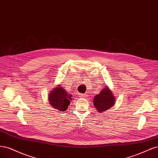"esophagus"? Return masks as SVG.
<instances>
[{"instance_id":"obj_1","label":"esophagus","mask_w":158,"mask_h":158,"mask_svg":"<svg viewBox=\"0 0 158 158\" xmlns=\"http://www.w3.org/2000/svg\"><path fill=\"white\" fill-rule=\"evenodd\" d=\"M86 94H81L79 95V98H85L86 97Z\"/></svg>"}]
</instances>
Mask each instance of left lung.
I'll return each mask as SVG.
<instances>
[{
  "label": "left lung",
  "mask_w": 158,
  "mask_h": 158,
  "mask_svg": "<svg viewBox=\"0 0 158 158\" xmlns=\"http://www.w3.org/2000/svg\"><path fill=\"white\" fill-rule=\"evenodd\" d=\"M115 102V96L108 86H105L100 93L96 94L93 99V104L98 112L103 113L112 108Z\"/></svg>",
  "instance_id": "8db88e82"
}]
</instances>
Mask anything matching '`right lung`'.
<instances>
[{
  "label": "right lung",
  "instance_id": "1",
  "mask_svg": "<svg viewBox=\"0 0 158 158\" xmlns=\"http://www.w3.org/2000/svg\"><path fill=\"white\" fill-rule=\"evenodd\" d=\"M72 95L69 94L61 85H57L50 91L48 98L52 108L59 111H64L68 109L72 100Z\"/></svg>",
  "mask_w": 158,
  "mask_h": 158
}]
</instances>
